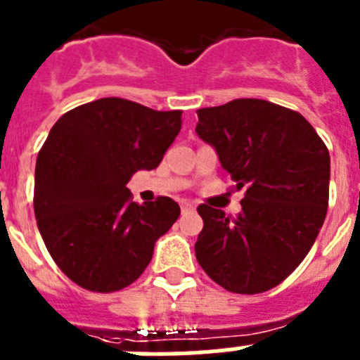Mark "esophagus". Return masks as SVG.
<instances>
[{
    "label": "esophagus",
    "instance_id": "1",
    "mask_svg": "<svg viewBox=\"0 0 360 360\" xmlns=\"http://www.w3.org/2000/svg\"><path fill=\"white\" fill-rule=\"evenodd\" d=\"M180 207H182V212L195 211V205H193V203H191V202H186V200H184V202L180 203Z\"/></svg>",
    "mask_w": 360,
    "mask_h": 360
}]
</instances>
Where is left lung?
I'll return each mask as SVG.
<instances>
[{
	"label": "left lung",
	"instance_id": "1",
	"mask_svg": "<svg viewBox=\"0 0 360 360\" xmlns=\"http://www.w3.org/2000/svg\"><path fill=\"white\" fill-rule=\"evenodd\" d=\"M196 133L245 189L236 218L198 205L205 274L234 294H262L297 269L328 211L330 153L301 113L262 98L198 110Z\"/></svg>",
	"mask_w": 360,
	"mask_h": 360
}]
</instances>
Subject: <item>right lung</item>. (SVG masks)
Wrapping results in <instances>:
<instances>
[{
  "label": "right lung",
  "mask_w": 360,
  "mask_h": 360,
  "mask_svg": "<svg viewBox=\"0 0 360 360\" xmlns=\"http://www.w3.org/2000/svg\"><path fill=\"white\" fill-rule=\"evenodd\" d=\"M182 129V111L119 97L66 111L39 149L34 212L56 265L75 285L108 294L149 265L180 207L169 196L133 202L129 178L155 169Z\"/></svg>",
  "instance_id": "obj_1"
}]
</instances>
